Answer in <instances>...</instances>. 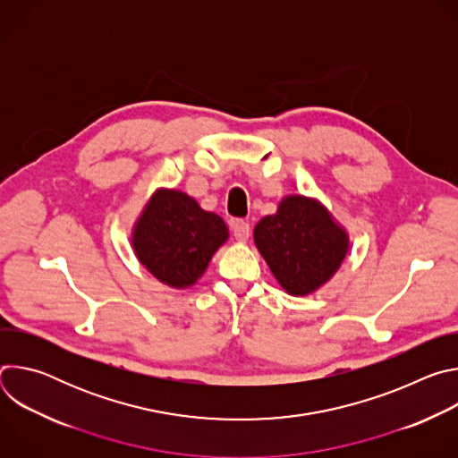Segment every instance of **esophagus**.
<instances>
[{
	"instance_id": "esophagus-1",
	"label": "esophagus",
	"mask_w": 458,
	"mask_h": 458,
	"mask_svg": "<svg viewBox=\"0 0 458 458\" xmlns=\"http://www.w3.org/2000/svg\"><path fill=\"white\" fill-rule=\"evenodd\" d=\"M232 232H233V237L241 242H246L248 237H250V225L246 221H232Z\"/></svg>"
}]
</instances>
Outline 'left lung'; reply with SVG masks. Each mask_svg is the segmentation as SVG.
<instances>
[{
  "label": "left lung",
  "mask_w": 458,
  "mask_h": 458,
  "mask_svg": "<svg viewBox=\"0 0 458 458\" xmlns=\"http://www.w3.org/2000/svg\"><path fill=\"white\" fill-rule=\"evenodd\" d=\"M253 242L281 288L315 293L339 272L350 251L348 230L318 199L290 193L253 228Z\"/></svg>",
  "instance_id": "left-lung-1"
}]
</instances>
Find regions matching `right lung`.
Here are the masks:
<instances>
[{"mask_svg":"<svg viewBox=\"0 0 458 458\" xmlns=\"http://www.w3.org/2000/svg\"><path fill=\"white\" fill-rule=\"evenodd\" d=\"M228 237L223 217L203 210L186 191L161 186L138 216L130 244L159 283L186 290L203 277Z\"/></svg>","mask_w":458,"mask_h":458,"instance_id":"add662e5","label":"right lung"}]
</instances>
